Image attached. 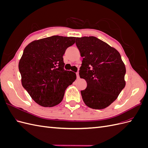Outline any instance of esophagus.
<instances>
[{
    "label": "esophagus",
    "mask_w": 148,
    "mask_h": 148,
    "mask_svg": "<svg viewBox=\"0 0 148 148\" xmlns=\"http://www.w3.org/2000/svg\"><path fill=\"white\" fill-rule=\"evenodd\" d=\"M76 74H77V78H79V73L78 72H77V73H76Z\"/></svg>",
    "instance_id": "1"
}]
</instances>
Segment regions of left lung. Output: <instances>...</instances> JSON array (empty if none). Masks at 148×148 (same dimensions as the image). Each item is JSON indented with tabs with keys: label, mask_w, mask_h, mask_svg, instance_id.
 I'll return each instance as SVG.
<instances>
[{
	"label": "left lung",
	"mask_w": 148,
	"mask_h": 148,
	"mask_svg": "<svg viewBox=\"0 0 148 148\" xmlns=\"http://www.w3.org/2000/svg\"><path fill=\"white\" fill-rule=\"evenodd\" d=\"M83 57L79 77L87 83L83 100L93 109H103L118 97L125 86L126 68L117 50L95 36L77 38Z\"/></svg>",
	"instance_id": "left-lung-1"
}]
</instances>
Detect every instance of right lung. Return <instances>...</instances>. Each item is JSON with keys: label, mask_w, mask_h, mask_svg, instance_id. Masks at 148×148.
Returning a JSON list of instances; mask_svg holds the SVG:
<instances>
[{"label": "right lung", "mask_w": 148, "mask_h": 148, "mask_svg": "<svg viewBox=\"0 0 148 148\" xmlns=\"http://www.w3.org/2000/svg\"><path fill=\"white\" fill-rule=\"evenodd\" d=\"M75 39L52 36L35 40L25 48L18 64L21 84L39 105L51 107L60 104L65 89L77 78L75 73L64 70L63 59Z\"/></svg>", "instance_id": "right-lung-1"}]
</instances>
